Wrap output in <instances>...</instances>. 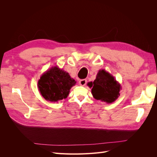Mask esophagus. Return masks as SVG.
Returning a JSON list of instances; mask_svg holds the SVG:
<instances>
[{
	"label": "esophagus",
	"mask_w": 157,
	"mask_h": 157,
	"mask_svg": "<svg viewBox=\"0 0 157 157\" xmlns=\"http://www.w3.org/2000/svg\"><path fill=\"white\" fill-rule=\"evenodd\" d=\"M78 83H79V84L80 85V86H85V85H86V83H87V80L86 79L80 80Z\"/></svg>",
	"instance_id": "obj_1"
}]
</instances>
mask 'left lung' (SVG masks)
<instances>
[{
	"label": "left lung",
	"mask_w": 157,
	"mask_h": 157,
	"mask_svg": "<svg viewBox=\"0 0 157 157\" xmlns=\"http://www.w3.org/2000/svg\"><path fill=\"white\" fill-rule=\"evenodd\" d=\"M92 88L93 97L107 103L116 101L120 96L121 86L113 76L104 69H100L96 75L94 81L88 83Z\"/></svg>",
	"instance_id": "8db88e82"
}]
</instances>
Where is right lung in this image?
Masks as SVG:
<instances>
[{"label":"right lung","instance_id":"1","mask_svg":"<svg viewBox=\"0 0 157 157\" xmlns=\"http://www.w3.org/2000/svg\"><path fill=\"white\" fill-rule=\"evenodd\" d=\"M76 82L67 72L55 66L42 75L37 86L46 101L58 102L67 98L71 88Z\"/></svg>","mask_w":157,"mask_h":157}]
</instances>
